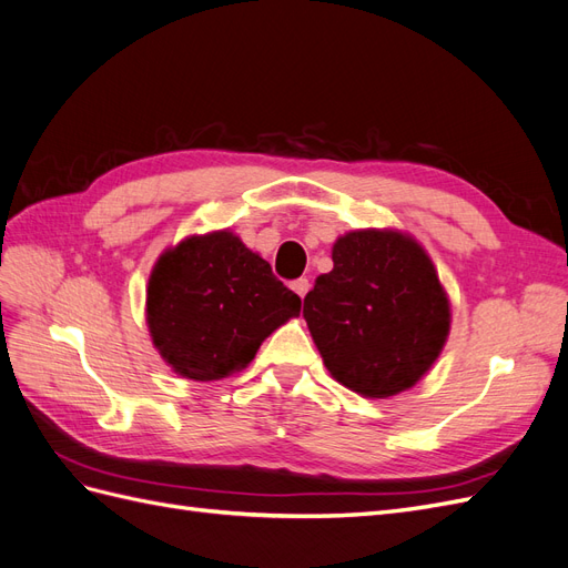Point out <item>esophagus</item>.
<instances>
[{"mask_svg":"<svg viewBox=\"0 0 568 568\" xmlns=\"http://www.w3.org/2000/svg\"><path fill=\"white\" fill-rule=\"evenodd\" d=\"M291 288H294L301 298H305L307 291H311V282H307V280H296L294 284H291Z\"/></svg>","mask_w":568,"mask_h":568,"instance_id":"esophagus-1","label":"esophagus"}]
</instances>
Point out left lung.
Returning a JSON list of instances; mask_svg holds the SVG:
<instances>
[{
  "label": "left lung",
  "instance_id": "1",
  "mask_svg": "<svg viewBox=\"0 0 568 568\" xmlns=\"http://www.w3.org/2000/svg\"><path fill=\"white\" fill-rule=\"evenodd\" d=\"M303 317L324 367L363 398H390L434 367L450 334V298L432 255L400 230H351Z\"/></svg>",
  "mask_w": 568,
  "mask_h": 568
}]
</instances>
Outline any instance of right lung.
<instances>
[{
  "instance_id": "right-lung-1",
  "label": "right lung",
  "mask_w": 568,
  "mask_h": 568,
  "mask_svg": "<svg viewBox=\"0 0 568 568\" xmlns=\"http://www.w3.org/2000/svg\"><path fill=\"white\" fill-rule=\"evenodd\" d=\"M301 315V298L230 230L189 234L151 267L146 326L184 379L220 382L251 365L261 343Z\"/></svg>"
}]
</instances>
